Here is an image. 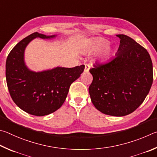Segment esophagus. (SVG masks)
Segmentation results:
<instances>
[{"label": "esophagus", "mask_w": 157, "mask_h": 157, "mask_svg": "<svg viewBox=\"0 0 157 157\" xmlns=\"http://www.w3.org/2000/svg\"><path fill=\"white\" fill-rule=\"evenodd\" d=\"M90 69V65L88 64H86L85 65V72H87V71H89Z\"/></svg>", "instance_id": "34e87169"}]
</instances>
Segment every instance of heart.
Masks as SVG:
<instances>
[{
  "mask_svg": "<svg viewBox=\"0 0 157 157\" xmlns=\"http://www.w3.org/2000/svg\"><path fill=\"white\" fill-rule=\"evenodd\" d=\"M109 41L103 38L98 37L87 40L83 45V50L88 54H93L101 50L98 54V60H103L110 56L112 48Z\"/></svg>",
  "mask_w": 157,
  "mask_h": 157,
  "instance_id": "1",
  "label": "heart"
}]
</instances>
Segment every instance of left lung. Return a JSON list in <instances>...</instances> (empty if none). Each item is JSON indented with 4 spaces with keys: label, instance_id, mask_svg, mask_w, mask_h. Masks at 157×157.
I'll return each instance as SVG.
<instances>
[{
    "label": "left lung",
    "instance_id": "left-lung-1",
    "mask_svg": "<svg viewBox=\"0 0 157 157\" xmlns=\"http://www.w3.org/2000/svg\"><path fill=\"white\" fill-rule=\"evenodd\" d=\"M120 45L116 56L97 63L90 70L93 81L89 93L93 105L102 113L123 117L144 102L153 82L149 53L132 38L118 34Z\"/></svg>",
    "mask_w": 157,
    "mask_h": 157
}]
</instances>
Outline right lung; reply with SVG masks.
I'll return each instance as SVG.
<instances>
[{
	"mask_svg": "<svg viewBox=\"0 0 157 157\" xmlns=\"http://www.w3.org/2000/svg\"><path fill=\"white\" fill-rule=\"evenodd\" d=\"M34 32L23 38L10 52L5 65L6 81L10 94L16 105L27 113L42 117L56 111L67 97L71 84L80 77L85 65L74 67H56L34 71L27 67L24 53L27 45L36 38L50 39Z\"/></svg>",
	"mask_w": 157,
	"mask_h": 157,
	"instance_id": "obj_1",
	"label": "right lung"
}]
</instances>
